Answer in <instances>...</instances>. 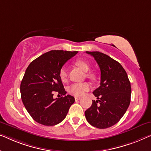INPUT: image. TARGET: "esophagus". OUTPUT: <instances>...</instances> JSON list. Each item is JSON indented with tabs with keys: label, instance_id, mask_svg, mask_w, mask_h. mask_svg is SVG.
Listing matches in <instances>:
<instances>
[{
	"label": "esophagus",
	"instance_id": "obj_1",
	"mask_svg": "<svg viewBox=\"0 0 151 151\" xmlns=\"http://www.w3.org/2000/svg\"><path fill=\"white\" fill-rule=\"evenodd\" d=\"M80 99V97H75V100L76 101H78V100Z\"/></svg>",
	"mask_w": 151,
	"mask_h": 151
}]
</instances>
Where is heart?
Returning a JSON list of instances; mask_svg holds the SVG:
<instances>
[{"mask_svg":"<svg viewBox=\"0 0 151 151\" xmlns=\"http://www.w3.org/2000/svg\"><path fill=\"white\" fill-rule=\"evenodd\" d=\"M76 65L84 71H88L90 69V65L84 60H77ZM87 76L91 78H95V75L92 73H87ZM59 77L63 82H66L67 79V70L66 67H63L60 69L59 71ZM91 88V85L88 82L82 83H74L69 87V92L72 95L80 97L84 95L86 92H88Z\"/></svg>","mask_w":151,"mask_h":151,"instance_id":"b5f03b06","label":"heart"}]
</instances>
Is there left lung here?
<instances>
[{"mask_svg": "<svg viewBox=\"0 0 151 151\" xmlns=\"http://www.w3.org/2000/svg\"><path fill=\"white\" fill-rule=\"evenodd\" d=\"M93 56L101 71L100 86L93 92L98 100L85 111L87 121L99 129L110 127L126 112L131 101V84L125 70L116 60L99 52H86Z\"/></svg>", "mask_w": 151, "mask_h": 151, "instance_id": "1", "label": "left lung"}]
</instances>
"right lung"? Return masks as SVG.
<instances>
[{
	"label": "right lung",
	"mask_w": 151,
	"mask_h": 151,
	"mask_svg": "<svg viewBox=\"0 0 151 151\" xmlns=\"http://www.w3.org/2000/svg\"><path fill=\"white\" fill-rule=\"evenodd\" d=\"M77 51L51 50L32 61L20 84L22 101L34 121L45 126H54L66 117L75 99L67 92L59 77L65 63ZM57 92L62 95L54 99Z\"/></svg>",
	"instance_id": "add662e5"
}]
</instances>
